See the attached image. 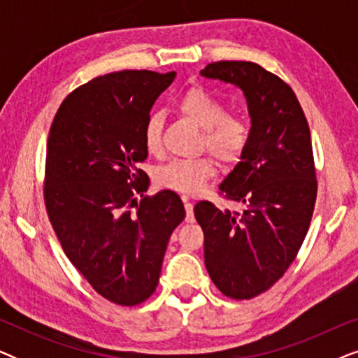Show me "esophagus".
Listing matches in <instances>:
<instances>
[{"instance_id": "1", "label": "esophagus", "mask_w": 358, "mask_h": 358, "mask_svg": "<svg viewBox=\"0 0 358 358\" xmlns=\"http://www.w3.org/2000/svg\"><path fill=\"white\" fill-rule=\"evenodd\" d=\"M184 207H185V222L192 223L194 222V203L190 202L189 197H182Z\"/></svg>"}]
</instances>
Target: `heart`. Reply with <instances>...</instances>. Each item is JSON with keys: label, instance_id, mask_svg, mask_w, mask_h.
<instances>
[{"label": "heart", "instance_id": "heart-1", "mask_svg": "<svg viewBox=\"0 0 358 358\" xmlns=\"http://www.w3.org/2000/svg\"><path fill=\"white\" fill-rule=\"evenodd\" d=\"M176 109L185 119L202 129L200 148L208 150L223 164H234L243 158L251 143L252 127L249 120L227 107L217 96L202 86L189 87L176 102ZM163 119L150 114L141 127V143L146 153L158 156L163 151ZM217 173L211 155L192 159H174L156 169L155 179L161 187L192 195L203 189L205 182Z\"/></svg>", "mask_w": 358, "mask_h": 358}]
</instances>
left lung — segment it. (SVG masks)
<instances>
[{
  "label": "left lung",
  "mask_w": 358,
  "mask_h": 358,
  "mask_svg": "<svg viewBox=\"0 0 358 358\" xmlns=\"http://www.w3.org/2000/svg\"><path fill=\"white\" fill-rule=\"evenodd\" d=\"M200 73L241 87L251 114V143L218 192L244 210L205 200L194 208L212 282L231 300H251L280 280L310 228L317 194L310 125L292 87L257 63L215 62Z\"/></svg>",
  "instance_id": "8db88e82"
}]
</instances>
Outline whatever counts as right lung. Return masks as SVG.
<instances>
[{"mask_svg": "<svg viewBox=\"0 0 358 358\" xmlns=\"http://www.w3.org/2000/svg\"><path fill=\"white\" fill-rule=\"evenodd\" d=\"M176 71L124 70L71 91L48 131L43 200L70 259L106 300L136 306L153 295L171 234L182 222L173 190L148 189L141 127Z\"/></svg>", "mask_w": 358, "mask_h": 358, "instance_id": "obj_1", "label": "right lung"}]
</instances>
